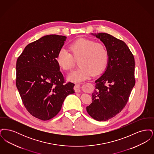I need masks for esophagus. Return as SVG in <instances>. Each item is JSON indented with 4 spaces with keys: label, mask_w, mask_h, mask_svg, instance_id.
Returning <instances> with one entry per match:
<instances>
[{
    "label": "esophagus",
    "mask_w": 154,
    "mask_h": 154,
    "mask_svg": "<svg viewBox=\"0 0 154 154\" xmlns=\"http://www.w3.org/2000/svg\"><path fill=\"white\" fill-rule=\"evenodd\" d=\"M74 90L76 92H80V85L79 84H75V85L74 87Z\"/></svg>",
    "instance_id": "esophagus-1"
}]
</instances>
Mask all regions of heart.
I'll return each instance as SVG.
<instances>
[{"label":"heart","instance_id":"obj_1","mask_svg":"<svg viewBox=\"0 0 154 154\" xmlns=\"http://www.w3.org/2000/svg\"><path fill=\"white\" fill-rule=\"evenodd\" d=\"M71 54L65 49H61L57 55V63L64 70L72 69L74 65V59H80L79 68L70 72L67 75L69 80L73 82H82L88 79L92 73H100L106 66L108 54L107 49L101 43L80 38L69 46Z\"/></svg>","mask_w":154,"mask_h":154}]
</instances>
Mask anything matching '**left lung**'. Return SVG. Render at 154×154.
<instances>
[{
  "mask_svg": "<svg viewBox=\"0 0 154 154\" xmlns=\"http://www.w3.org/2000/svg\"><path fill=\"white\" fill-rule=\"evenodd\" d=\"M104 44L108 54L107 66L95 81L92 102L87 107L91 117L105 121L116 116L128 102L135 85L134 58L123 41L108 33H91Z\"/></svg>",
  "mask_w": 154,
  "mask_h": 154,
  "instance_id": "1",
  "label": "left lung"
}]
</instances>
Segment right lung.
<instances>
[{
    "label": "right lung",
    "instance_id": "right-lung-1",
    "mask_svg": "<svg viewBox=\"0 0 154 154\" xmlns=\"http://www.w3.org/2000/svg\"><path fill=\"white\" fill-rule=\"evenodd\" d=\"M66 36L47 35L27 45L16 63V86L26 110L43 121L54 117L74 84L65 83L57 57Z\"/></svg>",
    "mask_w": 154,
    "mask_h": 154
}]
</instances>
